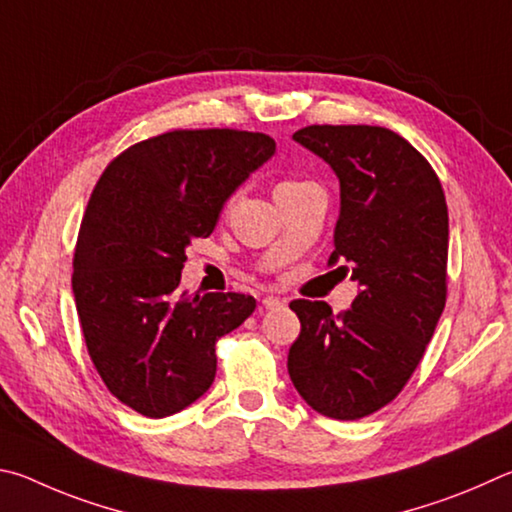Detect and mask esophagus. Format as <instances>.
I'll return each instance as SVG.
<instances>
[{
    "instance_id": "34e87169",
    "label": "esophagus",
    "mask_w": 512,
    "mask_h": 512,
    "mask_svg": "<svg viewBox=\"0 0 512 512\" xmlns=\"http://www.w3.org/2000/svg\"><path fill=\"white\" fill-rule=\"evenodd\" d=\"M281 306H283V301L279 297H265L263 299V308L265 310H276V308H281Z\"/></svg>"
}]
</instances>
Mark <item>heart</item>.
<instances>
[{"label": "heart", "mask_w": 512, "mask_h": 512, "mask_svg": "<svg viewBox=\"0 0 512 512\" xmlns=\"http://www.w3.org/2000/svg\"><path fill=\"white\" fill-rule=\"evenodd\" d=\"M299 184H306V182H297V179H283V182L276 184L274 193H279V191H288V188H294V186H299Z\"/></svg>", "instance_id": "1"}]
</instances>
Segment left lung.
Masks as SVG:
<instances>
[{
	"label": "left lung",
	"instance_id": "obj_1",
	"mask_svg": "<svg viewBox=\"0 0 512 512\" xmlns=\"http://www.w3.org/2000/svg\"><path fill=\"white\" fill-rule=\"evenodd\" d=\"M339 179V220L328 265L346 263L360 294L335 317L297 299L301 335L288 373L308 405L357 420L398 396L425 355L447 297V204L429 161L378 125H308L292 134Z\"/></svg>",
	"mask_w": 512,
	"mask_h": 512
}]
</instances>
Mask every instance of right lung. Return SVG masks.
<instances>
[{"label":"right lung","instance_id":"right-lung-1","mask_svg":"<svg viewBox=\"0 0 512 512\" xmlns=\"http://www.w3.org/2000/svg\"><path fill=\"white\" fill-rule=\"evenodd\" d=\"M276 152L263 132L173 130L123 150L87 202L74 254L87 353L114 398L173 416L213 384L215 342L256 310L238 292L179 290L186 247Z\"/></svg>","mask_w":512,"mask_h":512}]
</instances>
